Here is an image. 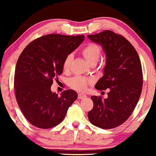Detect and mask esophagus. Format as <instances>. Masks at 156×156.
Masks as SVG:
<instances>
[{"label": "esophagus", "mask_w": 156, "mask_h": 156, "mask_svg": "<svg viewBox=\"0 0 156 156\" xmlns=\"http://www.w3.org/2000/svg\"><path fill=\"white\" fill-rule=\"evenodd\" d=\"M86 97H87V96L85 95V94H82V93H80V94H78V99H85Z\"/></svg>", "instance_id": "34e87169"}]
</instances>
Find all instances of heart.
Listing matches in <instances>:
<instances>
[{"label": "heart", "mask_w": 156, "mask_h": 156, "mask_svg": "<svg viewBox=\"0 0 156 156\" xmlns=\"http://www.w3.org/2000/svg\"><path fill=\"white\" fill-rule=\"evenodd\" d=\"M100 48L94 43H89L86 46L84 47L82 50V54H83L84 57L90 64L93 63V62H97L99 57H100ZM73 58V57L72 55H69L64 59L62 66H63V69L65 71H69V70ZM89 83H90V81L85 80V78L82 77V76H75L70 80L69 85L71 87L77 90H84L86 89Z\"/></svg>", "instance_id": "b5f03b06"}]
</instances>
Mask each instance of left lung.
Listing matches in <instances>:
<instances>
[{"instance_id": "1", "label": "left lung", "mask_w": 156, "mask_h": 156, "mask_svg": "<svg viewBox=\"0 0 156 156\" xmlns=\"http://www.w3.org/2000/svg\"><path fill=\"white\" fill-rule=\"evenodd\" d=\"M101 45L106 62L98 90L110 88L107 99L92 96L94 108L88 112L92 125L111 129L123 124L136 108L143 85L141 64L137 51L126 38L110 30L87 35Z\"/></svg>"}]
</instances>
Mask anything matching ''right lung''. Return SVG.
Segmentation results:
<instances>
[{
  "label": "right lung",
  "mask_w": 156,
  "mask_h": 156,
  "mask_svg": "<svg viewBox=\"0 0 156 156\" xmlns=\"http://www.w3.org/2000/svg\"><path fill=\"white\" fill-rule=\"evenodd\" d=\"M84 40V35L48 34L32 41L22 51L14 85L18 105L31 125L42 129L59 125L77 99L75 90H66L59 97L51 86L62 73L64 59Z\"/></svg>",
  "instance_id": "add662e5"
}]
</instances>
